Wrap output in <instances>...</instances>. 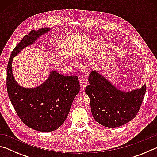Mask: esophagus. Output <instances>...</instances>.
Instances as JSON below:
<instances>
[{"label":"esophagus","mask_w":157,"mask_h":157,"mask_svg":"<svg viewBox=\"0 0 157 157\" xmlns=\"http://www.w3.org/2000/svg\"><path fill=\"white\" fill-rule=\"evenodd\" d=\"M79 84H80V86L82 89H84L85 87L86 86L87 84H88V79H87L86 76H81L80 78H79Z\"/></svg>","instance_id":"34e87169"}]
</instances>
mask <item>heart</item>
Wrapping results in <instances>:
<instances>
[{
  "label": "heart",
  "instance_id": "heart-1",
  "mask_svg": "<svg viewBox=\"0 0 157 157\" xmlns=\"http://www.w3.org/2000/svg\"><path fill=\"white\" fill-rule=\"evenodd\" d=\"M99 42H100V40L99 39H94V40H92L91 41V43H90V45H91V46H96V45H98V44H99Z\"/></svg>",
  "mask_w": 157,
  "mask_h": 157
}]
</instances>
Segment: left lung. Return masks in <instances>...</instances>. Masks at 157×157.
I'll return each instance as SVG.
<instances>
[{"label":"left lung","instance_id":"8db88e82","mask_svg":"<svg viewBox=\"0 0 157 157\" xmlns=\"http://www.w3.org/2000/svg\"><path fill=\"white\" fill-rule=\"evenodd\" d=\"M85 89L96 122L107 127L123 125L135 118L141 106L146 85L131 91H123L96 71L89 75Z\"/></svg>","mask_w":157,"mask_h":157}]
</instances>
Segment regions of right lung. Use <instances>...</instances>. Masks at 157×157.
I'll list each match as a JSON object with an SVG mask.
<instances>
[{
	"instance_id": "right-lung-1",
	"label": "right lung",
	"mask_w": 157,
	"mask_h": 157,
	"mask_svg": "<svg viewBox=\"0 0 157 157\" xmlns=\"http://www.w3.org/2000/svg\"><path fill=\"white\" fill-rule=\"evenodd\" d=\"M50 30H32L12 52L7 68V90L10 101L23 123L39 132H52L64 123L74 98L79 91L78 77L64 76L52 71L48 78L35 88H24L14 78L12 63L21 50Z\"/></svg>"
}]
</instances>
